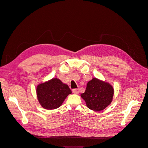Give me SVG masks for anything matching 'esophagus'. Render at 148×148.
Wrapping results in <instances>:
<instances>
[{"label":"esophagus","mask_w":148,"mask_h":148,"mask_svg":"<svg viewBox=\"0 0 148 148\" xmlns=\"http://www.w3.org/2000/svg\"><path fill=\"white\" fill-rule=\"evenodd\" d=\"M72 91H73V93L76 94V95H78V94L79 92L78 89H73Z\"/></svg>","instance_id":"obj_1"}]
</instances>
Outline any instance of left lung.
I'll list each match as a JSON object with an SVG mask.
<instances>
[{"label":"left lung","instance_id":"obj_1","mask_svg":"<svg viewBox=\"0 0 148 148\" xmlns=\"http://www.w3.org/2000/svg\"><path fill=\"white\" fill-rule=\"evenodd\" d=\"M113 96L112 86L96 78L88 83L86 91L81 95L88 108L95 111L104 109L111 103Z\"/></svg>","mask_w":148,"mask_h":148}]
</instances>
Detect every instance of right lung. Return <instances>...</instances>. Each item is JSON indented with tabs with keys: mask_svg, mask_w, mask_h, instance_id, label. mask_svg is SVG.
<instances>
[{
	"mask_svg": "<svg viewBox=\"0 0 148 148\" xmlns=\"http://www.w3.org/2000/svg\"><path fill=\"white\" fill-rule=\"evenodd\" d=\"M36 91L40 104L48 110L59 107L66 96L71 93L68 85L62 83L57 78L39 84Z\"/></svg>",
	"mask_w": 148,
	"mask_h": 148,
	"instance_id": "add662e5",
	"label": "right lung"
}]
</instances>
